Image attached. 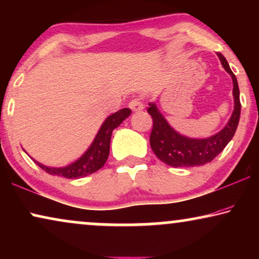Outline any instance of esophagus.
<instances>
[{
    "label": "esophagus",
    "mask_w": 259,
    "mask_h": 259,
    "mask_svg": "<svg viewBox=\"0 0 259 259\" xmlns=\"http://www.w3.org/2000/svg\"><path fill=\"white\" fill-rule=\"evenodd\" d=\"M130 108L134 112H141L144 111V104L140 99H133L132 101L130 102Z\"/></svg>",
    "instance_id": "esophagus-1"
}]
</instances>
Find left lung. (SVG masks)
<instances>
[{
    "label": "left lung",
    "mask_w": 259,
    "mask_h": 259,
    "mask_svg": "<svg viewBox=\"0 0 259 259\" xmlns=\"http://www.w3.org/2000/svg\"><path fill=\"white\" fill-rule=\"evenodd\" d=\"M222 66L230 74L233 83V112L231 118L218 133L208 138H189L183 136L169 125L154 102H150L147 112L153 119V128L150 137L152 151L162 162L172 167H192L205 165L213 160L235 136L240 118L239 87L236 75L232 73L228 61L221 53H217Z\"/></svg>",
    "instance_id": "8db88e82"
}]
</instances>
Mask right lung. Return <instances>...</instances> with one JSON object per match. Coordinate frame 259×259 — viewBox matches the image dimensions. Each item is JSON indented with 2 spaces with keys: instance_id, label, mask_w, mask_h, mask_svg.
I'll return each mask as SVG.
<instances>
[{
  "instance_id": "right-lung-1",
  "label": "right lung",
  "mask_w": 259,
  "mask_h": 259,
  "mask_svg": "<svg viewBox=\"0 0 259 259\" xmlns=\"http://www.w3.org/2000/svg\"><path fill=\"white\" fill-rule=\"evenodd\" d=\"M130 108H122L113 113L102 122L100 130L98 131L93 143L87 148V151L72 164L63 167H49L41 162L34 160L42 169L52 176L65 177L68 179L83 178L92 173L97 172L105 165L109 154V144H111L112 132L121 123L123 120L131 115Z\"/></svg>"
}]
</instances>
